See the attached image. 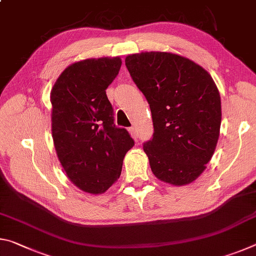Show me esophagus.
<instances>
[{"mask_svg":"<svg viewBox=\"0 0 256 256\" xmlns=\"http://www.w3.org/2000/svg\"><path fill=\"white\" fill-rule=\"evenodd\" d=\"M128 132H130V134H131V136L134 138V140H138V130L136 128H128Z\"/></svg>","mask_w":256,"mask_h":256,"instance_id":"esophagus-1","label":"esophagus"}]
</instances>
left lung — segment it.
I'll return each instance as SVG.
<instances>
[{
	"label": "left lung",
	"mask_w": 256,
	"mask_h": 256,
	"mask_svg": "<svg viewBox=\"0 0 256 256\" xmlns=\"http://www.w3.org/2000/svg\"><path fill=\"white\" fill-rule=\"evenodd\" d=\"M130 76L148 102L154 136L144 144L154 175L164 183H192L214 154L222 100L201 66L168 52H142L125 58Z\"/></svg>",
	"instance_id": "obj_1"
}]
</instances>
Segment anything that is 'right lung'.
I'll return each mask as SVG.
<instances>
[{
    "mask_svg": "<svg viewBox=\"0 0 256 256\" xmlns=\"http://www.w3.org/2000/svg\"><path fill=\"white\" fill-rule=\"evenodd\" d=\"M122 60L86 58L68 66L53 86L52 136L64 172L76 188L102 194L120 175L134 146L125 128H116L106 94Z\"/></svg>",
    "mask_w": 256,
    "mask_h": 256,
    "instance_id": "obj_1",
    "label": "right lung"
}]
</instances>
